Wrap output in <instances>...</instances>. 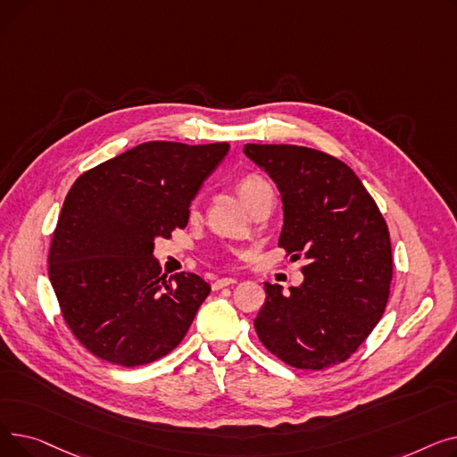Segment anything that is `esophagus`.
Returning <instances> with one entry per match:
<instances>
[{
  "label": "esophagus",
  "mask_w": 457,
  "mask_h": 457,
  "mask_svg": "<svg viewBox=\"0 0 457 457\" xmlns=\"http://www.w3.org/2000/svg\"><path fill=\"white\" fill-rule=\"evenodd\" d=\"M233 283H237V279H233V278H222V279H216V281H212V291H220V289H224V287L233 285Z\"/></svg>",
  "instance_id": "34e87169"
}]
</instances>
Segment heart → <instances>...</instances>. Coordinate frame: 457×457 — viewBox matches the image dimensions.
Masks as SVG:
<instances>
[{
    "mask_svg": "<svg viewBox=\"0 0 457 457\" xmlns=\"http://www.w3.org/2000/svg\"><path fill=\"white\" fill-rule=\"evenodd\" d=\"M269 187L270 185L265 179H262L261 176L248 174L243 179H238V183H237V195H238V198L243 200L245 205H248L259 195L261 190H265Z\"/></svg>",
    "mask_w": 457,
    "mask_h": 457,
    "instance_id": "obj_1",
    "label": "heart"
}]
</instances>
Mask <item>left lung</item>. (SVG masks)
<instances>
[{
    "mask_svg": "<svg viewBox=\"0 0 457 457\" xmlns=\"http://www.w3.org/2000/svg\"><path fill=\"white\" fill-rule=\"evenodd\" d=\"M245 154L281 192L278 246L293 261L309 259L291 295L265 283L257 337L291 367L339 365L386 311L393 279L387 222L361 179L333 155L293 144H246Z\"/></svg>",
    "mask_w": 457,
    "mask_h": 457,
    "instance_id": "obj_1",
    "label": "left lung"
}]
</instances>
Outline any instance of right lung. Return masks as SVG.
<instances>
[{
  "label": "right lung",
  "mask_w": 457,
  "mask_h": 457,
  "mask_svg": "<svg viewBox=\"0 0 457 457\" xmlns=\"http://www.w3.org/2000/svg\"><path fill=\"white\" fill-rule=\"evenodd\" d=\"M228 150L144 142L71 185L47 262L62 319L92 355L138 367L183 341L211 287L192 272L166 279L155 238L187 226L190 202Z\"/></svg>",
  "instance_id": "add662e5"
}]
</instances>
